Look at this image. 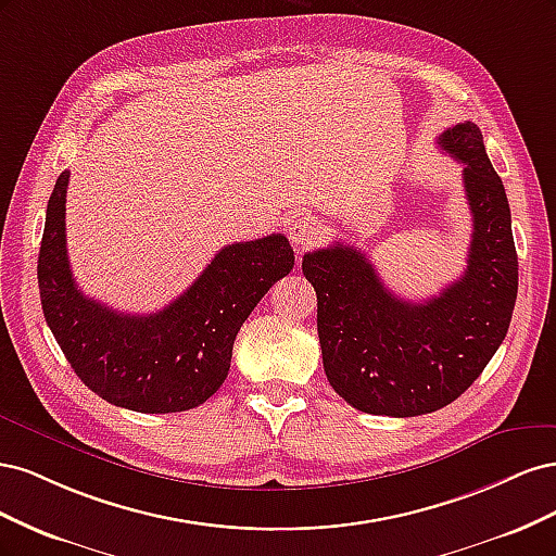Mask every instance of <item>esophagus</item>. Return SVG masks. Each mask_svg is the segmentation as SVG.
I'll use <instances>...</instances> for the list:
<instances>
[{
	"mask_svg": "<svg viewBox=\"0 0 556 556\" xmlns=\"http://www.w3.org/2000/svg\"><path fill=\"white\" fill-rule=\"evenodd\" d=\"M319 229H323V227H319V223L313 220V217H299V220L290 227V239H292L294 243L304 245L306 241H311V239L317 237Z\"/></svg>",
	"mask_w": 556,
	"mask_h": 556,
	"instance_id": "1",
	"label": "esophagus"
}]
</instances>
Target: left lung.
<instances>
[{
  "label": "left lung",
  "instance_id": "8db88e82",
  "mask_svg": "<svg viewBox=\"0 0 556 556\" xmlns=\"http://www.w3.org/2000/svg\"><path fill=\"white\" fill-rule=\"evenodd\" d=\"M439 141L464 164L473 213L459 280L419 304L387 290L357 248L336 243L301 262L317 294L327 380L362 413L415 417L447 406L476 382L510 327L517 252L506 190L478 125H454Z\"/></svg>",
  "mask_w": 556,
  "mask_h": 556
}]
</instances>
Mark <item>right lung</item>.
<instances>
[{"mask_svg": "<svg viewBox=\"0 0 556 556\" xmlns=\"http://www.w3.org/2000/svg\"><path fill=\"white\" fill-rule=\"evenodd\" d=\"M66 185L48 199L39 250L46 323L66 362L104 401L137 413H180L211 399L229 374L231 348L260 299L294 266L282 233L223 248L169 306L117 313L78 290L66 257Z\"/></svg>", "mask_w": 556, "mask_h": 556, "instance_id": "add662e5", "label": "right lung"}]
</instances>
